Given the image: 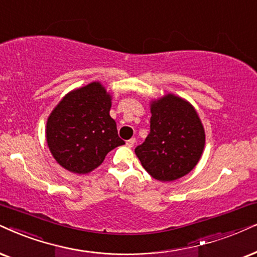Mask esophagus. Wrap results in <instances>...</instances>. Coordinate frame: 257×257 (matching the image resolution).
<instances>
[{"mask_svg": "<svg viewBox=\"0 0 257 257\" xmlns=\"http://www.w3.org/2000/svg\"><path fill=\"white\" fill-rule=\"evenodd\" d=\"M125 145L128 146V147H133V146L135 145V139H131V140H128V141L125 142Z\"/></svg>", "mask_w": 257, "mask_h": 257, "instance_id": "obj_1", "label": "esophagus"}]
</instances>
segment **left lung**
Returning <instances> with one entry per match:
<instances>
[{
  "label": "left lung",
  "mask_w": 257,
  "mask_h": 257,
  "mask_svg": "<svg viewBox=\"0 0 257 257\" xmlns=\"http://www.w3.org/2000/svg\"><path fill=\"white\" fill-rule=\"evenodd\" d=\"M151 133L135 154L151 177L173 181L190 173L205 147V131L186 99L167 93L151 102Z\"/></svg>",
  "instance_id": "left-lung-1"
}]
</instances>
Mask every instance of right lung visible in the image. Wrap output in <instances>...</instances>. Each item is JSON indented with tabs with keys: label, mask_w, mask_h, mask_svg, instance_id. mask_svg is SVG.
<instances>
[{
	"label": "right lung",
	"mask_w": 257,
	"mask_h": 257,
	"mask_svg": "<svg viewBox=\"0 0 257 257\" xmlns=\"http://www.w3.org/2000/svg\"><path fill=\"white\" fill-rule=\"evenodd\" d=\"M111 95L99 82L70 91L52 110L46 123L51 154L65 170L86 174L124 145L110 116Z\"/></svg>",
	"instance_id": "1"
}]
</instances>
